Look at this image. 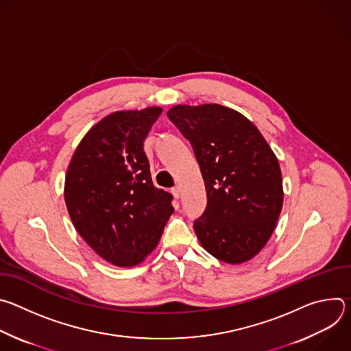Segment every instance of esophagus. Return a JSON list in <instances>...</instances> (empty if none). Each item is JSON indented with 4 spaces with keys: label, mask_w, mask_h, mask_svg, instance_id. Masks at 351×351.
Instances as JSON below:
<instances>
[{
    "label": "esophagus",
    "mask_w": 351,
    "mask_h": 351,
    "mask_svg": "<svg viewBox=\"0 0 351 351\" xmlns=\"http://www.w3.org/2000/svg\"><path fill=\"white\" fill-rule=\"evenodd\" d=\"M172 194H173L175 198H179V195H180V187H179V186H175V187L172 189Z\"/></svg>",
    "instance_id": "34e87169"
}]
</instances>
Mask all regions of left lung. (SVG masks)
<instances>
[{
    "mask_svg": "<svg viewBox=\"0 0 351 351\" xmlns=\"http://www.w3.org/2000/svg\"><path fill=\"white\" fill-rule=\"evenodd\" d=\"M167 117L190 141L206 183L207 208L194 222L199 243L226 264L254 258L283 206L272 148L252 121L219 104H179Z\"/></svg>",
    "mask_w": 351,
    "mask_h": 351,
    "instance_id": "8db88e82",
    "label": "left lung"
}]
</instances>
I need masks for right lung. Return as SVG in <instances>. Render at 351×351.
Here are the masks:
<instances>
[{"instance_id": "obj_1", "label": "right lung", "mask_w": 351, "mask_h": 351, "mask_svg": "<svg viewBox=\"0 0 351 351\" xmlns=\"http://www.w3.org/2000/svg\"><path fill=\"white\" fill-rule=\"evenodd\" d=\"M161 107L117 111L97 122L69 162L64 197L73 226L115 267H134L157 247L173 213L154 186L143 143Z\"/></svg>"}]
</instances>
